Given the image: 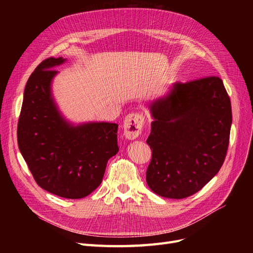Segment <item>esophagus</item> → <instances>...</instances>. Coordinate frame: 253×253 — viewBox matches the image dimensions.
Here are the masks:
<instances>
[{"instance_id":"1","label":"esophagus","mask_w":253,"mask_h":253,"mask_svg":"<svg viewBox=\"0 0 253 253\" xmlns=\"http://www.w3.org/2000/svg\"><path fill=\"white\" fill-rule=\"evenodd\" d=\"M144 125V116L141 113L128 114L124 121L125 135L128 139H135L142 131Z\"/></svg>"}]
</instances>
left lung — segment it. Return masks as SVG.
Segmentation results:
<instances>
[{"instance_id":"left-lung-1","label":"left lung","mask_w":253,"mask_h":253,"mask_svg":"<svg viewBox=\"0 0 253 253\" xmlns=\"http://www.w3.org/2000/svg\"><path fill=\"white\" fill-rule=\"evenodd\" d=\"M154 121L148 144L147 182L156 194L185 198L217 174L227 155L232 124L230 98L216 76L176 82L150 104Z\"/></svg>"}]
</instances>
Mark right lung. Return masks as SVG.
<instances>
[{
    "label": "right lung",
    "instance_id": "add662e5",
    "mask_svg": "<svg viewBox=\"0 0 253 253\" xmlns=\"http://www.w3.org/2000/svg\"><path fill=\"white\" fill-rule=\"evenodd\" d=\"M47 58L26 83L18 121V144L36 182L55 195L85 197L102 181L108 160L117 154L118 125L94 122L73 126L61 117L50 96L53 66Z\"/></svg>",
    "mask_w": 253,
    "mask_h": 253
}]
</instances>
